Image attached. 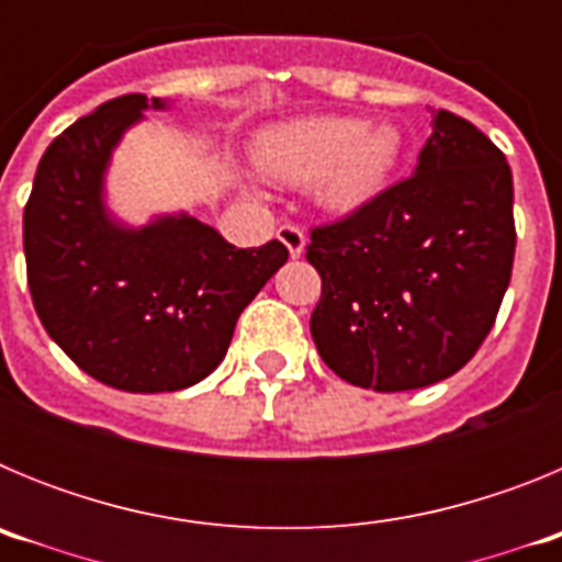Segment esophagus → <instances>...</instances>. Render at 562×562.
Wrapping results in <instances>:
<instances>
[{"label":"esophagus","mask_w":562,"mask_h":562,"mask_svg":"<svg viewBox=\"0 0 562 562\" xmlns=\"http://www.w3.org/2000/svg\"><path fill=\"white\" fill-rule=\"evenodd\" d=\"M278 238H281V245H284L286 250H290L292 258L304 256L306 236H304V231H301V227H295V225L278 227Z\"/></svg>","instance_id":"esophagus-1"}]
</instances>
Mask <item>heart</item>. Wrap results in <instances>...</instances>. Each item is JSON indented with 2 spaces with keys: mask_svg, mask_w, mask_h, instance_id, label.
<instances>
[{
  "mask_svg": "<svg viewBox=\"0 0 562 562\" xmlns=\"http://www.w3.org/2000/svg\"><path fill=\"white\" fill-rule=\"evenodd\" d=\"M402 160L394 123H366L351 114H306L265 128L256 162L276 180L306 186L317 207L351 216L389 188Z\"/></svg>",
  "mask_w": 562,
  "mask_h": 562,
  "instance_id": "1",
  "label": "heart"
}]
</instances>
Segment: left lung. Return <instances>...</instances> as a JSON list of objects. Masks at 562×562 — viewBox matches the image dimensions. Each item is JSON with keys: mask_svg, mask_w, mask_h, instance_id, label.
<instances>
[{"mask_svg": "<svg viewBox=\"0 0 562 562\" xmlns=\"http://www.w3.org/2000/svg\"><path fill=\"white\" fill-rule=\"evenodd\" d=\"M414 177L306 247L324 278L310 329L324 362L360 389L448 380L490 335L513 278V171L484 132L439 109Z\"/></svg>", "mask_w": 562, "mask_h": 562, "instance_id": "obj_1", "label": "left lung"}]
</instances>
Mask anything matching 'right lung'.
Returning a JSON list of instances; mask_svg holds the SVG:
<instances>
[{"instance_id":"add662e5","label":"right lung","mask_w":562,"mask_h":562,"mask_svg":"<svg viewBox=\"0 0 562 562\" xmlns=\"http://www.w3.org/2000/svg\"><path fill=\"white\" fill-rule=\"evenodd\" d=\"M171 101L123 95L64 128L24 207L27 284L42 326L89 376L132 394L180 391L227 355L238 315L290 258L233 247L188 211L114 216L106 173L123 134Z\"/></svg>"}]
</instances>
